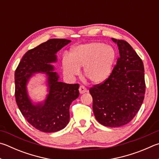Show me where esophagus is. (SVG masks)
Listing matches in <instances>:
<instances>
[{"label": "esophagus", "instance_id": "esophagus-1", "mask_svg": "<svg viewBox=\"0 0 159 159\" xmlns=\"http://www.w3.org/2000/svg\"><path fill=\"white\" fill-rule=\"evenodd\" d=\"M87 91H88L87 90V88H86L85 87H84V86H83V85H80V87H79V92H80V94L85 93V92H86Z\"/></svg>", "mask_w": 159, "mask_h": 159}]
</instances>
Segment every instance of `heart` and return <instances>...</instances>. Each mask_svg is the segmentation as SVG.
Listing matches in <instances>:
<instances>
[{
	"label": "heart",
	"instance_id": "b5f03b06",
	"mask_svg": "<svg viewBox=\"0 0 159 159\" xmlns=\"http://www.w3.org/2000/svg\"><path fill=\"white\" fill-rule=\"evenodd\" d=\"M116 58L115 48L103 43L80 45L71 50L70 56L63 57V73L68 78H74L79 74V69L83 67L85 79L94 84H99L111 76Z\"/></svg>",
	"mask_w": 159,
	"mask_h": 159
}]
</instances>
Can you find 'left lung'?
Returning a JSON list of instances; mask_svg holds the SVG:
<instances>
[{
  "instance_id": "obj_1",
  "label": "left lung",
  "mask_w": 159,
  "mask_h": 159,
  "mask_svg": "<svg viewBox=\"0 0 159 159\" xmlns=\"http://www.w3.org/2000/svg\"><path fill=\"white\" fill-rule=\"evenodd\" d=\"M120 57L108 79L89 89L94 115L101 125L119 127L134 119L145 93L143 62L127 42L112 38Z\"/></svg>"
}]
</instances>
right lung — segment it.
Segmentation results:
<instances>
[{"mask_svg": "<svg viewBox=\"0 0 159 159\" xmlns=\"http://www.w3.org/2000/svg\"><path fill=\"white\" fill-rule=\"evenodd\" d=\"M70 42L51 39L28 51L14 74L16 104L28 123L42 132L53 133L64 129L70 121L71 103L79 96V85L59 81V76L50 65L57 61V52ZM40 72L47 74L50 92L44 102L34 105L28 97L26 85L34 73Z\"/></svg>", "mask_w": 159, "mask_h": 159, "instance_id": "add662e5", "label": "right lung"}]
</instances>
